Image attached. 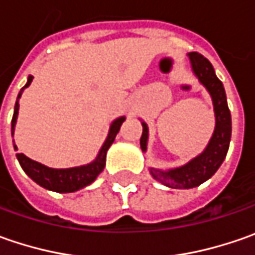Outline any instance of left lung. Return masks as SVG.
Returning a JSON list of instances; mask_svg holds the SVG:
<instances>
[{
  "instance_id": "1",
  "label": "left lung",
  "mask_w": 255,
  "mask_h": 255,
  "mask_svg": "<svg viewBox=\"0 0 255 255\" xmlns=\"http://www.w3.org/2000/svg\"><path fill=\"white\" fill-rule=\"evenodd\" d=\"M187 55L190 58L193 74L196 75L199 82L209 91L213 99L216 128L206 149L199 156L193 157L190 162H187L180 167H174L169 170L150 167V174L153 176V179L171 189H193L209 180L219 170L221 163L224 162L231 139V115L227 105L224 86L220 79L216 76L214 68L207 58H204L199 52H190ZM142 126L140 147L143 152H146L149 128L144 122H142Z\"/></svg>"
}]
</instances>
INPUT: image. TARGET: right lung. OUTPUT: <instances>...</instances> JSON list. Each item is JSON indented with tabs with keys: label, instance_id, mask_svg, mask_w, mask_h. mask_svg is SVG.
<instances>
[{
	"label": "right lung",
	"instance_id": "obj_1",
	"mask_svg": "<svg viewBox=\"0 0 255 255\" xmlns=\"http://www.w3.org/2000/svg\"><path fill=\"white\" fill-rule=\"evenodd\" d=\"M34 76H28V81L26 85L21 89V92L18 93V98H16V102H15L14 108V116H12V122H11V134L14 136L15 130V123H16V118H18V111H19V98L22 95V91L25 88H28L31 82H32ZM125 116L118 118L116 121H113L111 125V129L108 133V137L103 143V146L101 147V150L98 153L96 159L89 164H85V166H78V167H71V169H52V167H48L45 164L35 162L32 159L26 157L24 153H18L16 154V159L21 164V167L24 169V171L35 181L38 183L39 186H42L44 189L48 190L58 191V193H72V191L81 190L86 186H89L91 183L95 181V179L99 176V173L105 169V164H106V153L108 149L111 147V144L115 142V137L119 132L122 123L125 122ZM15 150H16V146L14 143Z\"/></svg>",
	"mask_w": 255,
	"mask_h": 255
}]
</instances>
